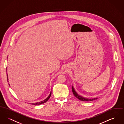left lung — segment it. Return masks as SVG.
I'll use <instances>...</instances> for the list:
<instances>
[{"instance_id": "obj_1", "label": "left lung", "mask_w": 124, "mask_h": 124, "mask_svg": "<svg viewBox=\"0 0 124 124\" xmlns=\"http://www.w3.org/2000/svg\"><path fill=\"white\" fill-rule=\"evenodd\" d=\"M72 89V91L73 93V94L77 98V99H78L79 100L83 101H93V100H96L97 99H98V98H93V99H88V98H85V97H83L82 96L78 94L77 93V92L75 91V89L73 88V86H72L71 87Z\"/></svg>"}]
</instances>
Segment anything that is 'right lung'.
<instances>
[{
  "label": "right lung",
  "mask_w": 124,
  "mask_h": 124,
  "mask_svg": "<svg viewBox=\"0 0 124 124\" xmlns=\"http://www.w3.org/2000/svg\"><path fill=\"white\" fill-rule=\"evenodd\" d=\"M7 68H6V72H7ZM7 81H8V74H7ZM51 94H52V92H51V93H50V94L48 96V97H47L46 99L45 100H43V101H40V102H37V103H31V105H41V104H44V103H46L47 101H48V100L50 99V97H51Z\"/></svg>",
  "instance_id": "add662e5"
}]
</instances>
